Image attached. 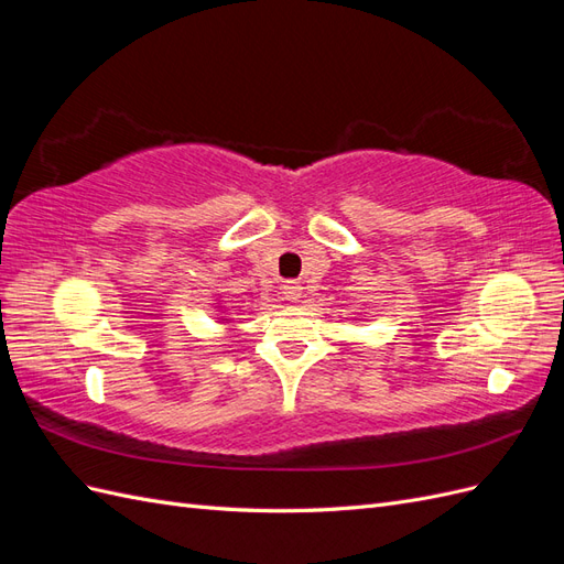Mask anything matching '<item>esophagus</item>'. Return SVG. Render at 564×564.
<instances>
[{"label": "esophagus", "mask_w": 564, "mask_h": 564, "mask_svg": "<svg viewBox=\"0 0 564 564\" xmlns=\"http://www.w3.org/2000/svg\"><path fill=\"white\" fill-rule=\"evenodd\" d=\"M301 292H303V286H301V282H296V280H286V282L282 284V294H284L286 301H299V299H301Z\"/></svg>", "instance_id": "34e87169"}]
</instances>
